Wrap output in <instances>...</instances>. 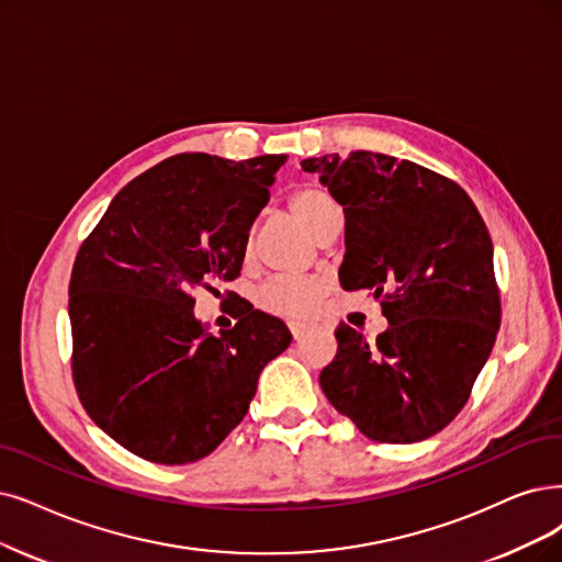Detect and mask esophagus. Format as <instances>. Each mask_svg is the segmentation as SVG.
<instances>
[{
  "label": "esophagus",
  "mask_w": 562,
  "mask_h": 562,
  "mask_svg": "<svg viewBox=\"0 0 562 562\" xmlns=\"http://www.w3.org/2000/svg\"><path fill=\"white\" fill-rule=\"evenodd\" d=\"M288 327H290V331H293L295 339H302L304 334H308V331L316 329V325L308 323V321H295V323H290Z\"/></svg>",
  "instance_id": "34e87169"
}]
</instances>
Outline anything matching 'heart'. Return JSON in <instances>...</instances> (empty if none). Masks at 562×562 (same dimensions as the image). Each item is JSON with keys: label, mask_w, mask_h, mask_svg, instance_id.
I'll return each instance as SVG.
<instances>
[{"label": "heart", "mask_w": 562, "mask_h": 562, "mask_svg": "<svg viewBox=\"0 0 562 562\" xmlns=\"http://www.w3.org/2000/svg\"><path fill=\"white\" fill-rule=\"evenodd\" d=\"M290 210L295 218L308 231V235L318 237V233L327 223L341 214V205L336 198L323 187H302L290 198ZM254 246L246 241L244 260H251ZM323 281L313 277H274L269 279L258 293V302L262 308L279 313V316H306L316 306L323 295Z\"/></svg>", "instance_id": "b5f03b06"}]
</instances>
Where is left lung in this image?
<instances>
[{
    "label": "left lung",
    "instance_id": "8db88e82",
    "mask_svg": "<svg viewBox=\"0 0 562 562\" xmlns=\"http://www.w3.org/2000/svg\"><path fill=\"white\" fill-rule=\"evenodd\" d=\"M302 170L344 205L341 288H367L390 323L375 341L336 327L321 387L375 442L431 438L465 406L501 327L486 223L454 179L387 154H327Z\"/></svg>",
    "mask_w": 562,
    "mask_h": 562
}]
</instances>
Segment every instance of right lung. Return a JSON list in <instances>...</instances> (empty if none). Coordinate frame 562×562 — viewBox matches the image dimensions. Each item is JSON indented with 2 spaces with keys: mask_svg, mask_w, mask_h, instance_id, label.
<instances>
[{
  "mask_svg": "<svg viewBox=\"0 0 562 562\" xmlns=\"http://www.w3.org/2000/svg\"><path fill=\"white\" fill-rule=\"evenodd\" d=\"M285 161L170 156L112 198L80 244L69 283L74 385L87 415L140 459L182 465L214 452L249 411L265 364L293 341L249 302L235 308V327L207 334L191 297L239 277Z\"/></svg>",
  "mask_w": 562,
  "mask_h": 562,
  "instance_id": "right-lung-1",
  "label": "right lung"
}]
</instances>
